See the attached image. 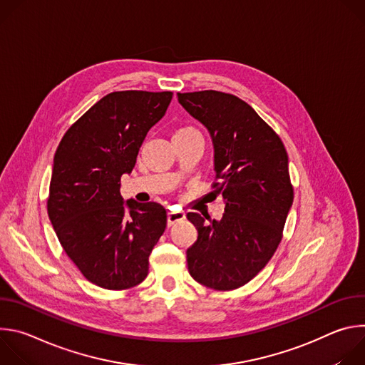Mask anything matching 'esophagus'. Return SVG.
<instances>
[{
    "instance_id": "34e87169",
    "label": "esophagus",
    "mask_w": 365,
    "mask_h": 365,
    "mask_svg": "<svg viewBox=\"0 0 365 365\" xmlns=\"http://www.w3.org/2000/svg\"><path fill=\"white\" fill-rule=\"evenodd\" d=\"M185 217H186V215H185L183 211H172V210H170V211L168 212V225L172 227L173 224L183 221Z\"/></svg>"
}]
</instances>
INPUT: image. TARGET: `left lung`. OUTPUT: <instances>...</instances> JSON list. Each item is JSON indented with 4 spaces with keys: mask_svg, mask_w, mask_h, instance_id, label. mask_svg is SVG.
<instances>
[{
    "mask_svg": "<svg viewBox=\"0 0 365 365\" xmlns=\"http://www.w3.org/2000/svg\"><path fill=\"white\" fill-rule=\"evenodd\" d=\"M211 135L225 210L221 221L189 212L197 240L186 251L190 276L215 290L244 286L282 241L293 203L289 158L280 137L242 99L218 91L178 93Z\"/></svg>",
    "mask_w": 365,
    "mask_h": 365,
    "instance_id": "left-lung-1",
    "label": "left lung"
}]
</instances>
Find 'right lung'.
<instances>
[{
    "label": "right lung",
    "instance_id": "right-lung-1",
    "mask_svg": "<svg viewBox=\"0 0 365 365\" xmlns=\"http://www.w3.org/2000/svg\"><path fill=\"white\" fill-rule=\"evenodd\" d=\"M172 92L121 91L99 99L63 135L53 159L47 212L81 273L93 284L123 290L148 274V255L166 230L155 202H124L121 176L135 166L148 130Z\"/></svg>",
    "mask_w": 365,
    "mask_h": 365
}]
</instances>
